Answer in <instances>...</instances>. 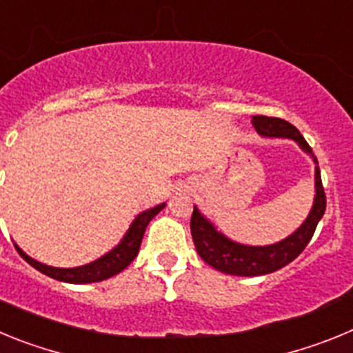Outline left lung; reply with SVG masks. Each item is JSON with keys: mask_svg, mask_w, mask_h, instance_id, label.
<instances>
[{"mask_svg": "<svg viewBox=\"0 0 353 353\" xmlns=\"http://www.w3.org/2000/svg\"><path fill=\"white\" fill-rule=\"evenodd\" d=\"M251 121L252 127L256 129L261 138L293 139L301 146L302 152H305L313 159L314 199L313 207H311L304 223L292 235L269 245H248L228 239L194 205V212H192L191 217V233L196 251L201 256V260L219 272L242 277L265 276V274L276 272V270L283 269L285 265H288L290 261L295 260L304 251L305 245L310 244L311 236L316 230V224L325 214V192H323L320 168H318V161L314 157L313 150L302 138V134L292 123L281 120V118L256 114V117H252Z\"/></svg>", "mask_w": 353, "mask_h": 353, "instance_id": "1", "label": "left lung"}]
</instances>
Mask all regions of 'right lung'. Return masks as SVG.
<instances>
[{
	"label": "right lung",
	"instance_id": "1",
	"mask_svg": "<svg viewBox=\"0 0 353 353\" xmlns=\"http://www.w3.org/2000/svg\"><path fill=\"white\" fill-rule=\"evenodd\" d=\"M164 207H166V203H161L157 205V207L148 208V210L138 214V217L130 223L129 230H127V233L123 235V239H121L111 251L105 252L104 256L90 261V263L81 265V267H72V269L51 267V265L40 263V261L28 256L26 252L19 248L17 244H15V249H17L19 254L23 256V260H26L31 267H35L39 272L52 277L56 281L72 283V285H86V283L104 281V279H109V277L117 276L121 270L127 269L130 265V261L138 256L139 245H141L146 226H148L150 221L154 219L155 215H157Z\"/></svg>",
	"mask_w": 353,
	"mask_h": 353
}]
</instances>
